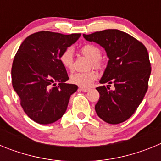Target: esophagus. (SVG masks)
<instances>
[{
    "label": "esophagus",
    "mask_w": 161,
    "mask_h": 161,
    "mask_svg": "<svg viewBox=\"0 0 161 161\" xmlns=\"http://www.w3.org/2000/svg\"><path fill=\"white\" fill-rule=\"evenodd\" d=\"M80 90H81L82 92H88V91H89V89H88V88L80 87Z\"/></svg>",
    "instance_id": "obj_1"
}]
</instances>
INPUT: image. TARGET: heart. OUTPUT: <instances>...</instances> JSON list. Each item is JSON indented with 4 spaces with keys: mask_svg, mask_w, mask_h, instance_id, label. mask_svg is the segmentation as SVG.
I'll use <instances>...</instances> for the list:
<instances>
[{
    "mask_svg": "<svg viewBox=\"0 0 161 161\" xmlns=\"http://www.w3.org/2000/svg\"><path fill=\"white\" fill-rule=\"evenodd\" d=\"M80 52L86 57L91 59L90 67L94 68H101L102 62L100 60L102 52L97 47L92 44H85L80 48ZM59 61L64 68L68 71H72L74 68L73 51L68 47L62 52L59 55ZM97 78V74L95 71H88L85 72H75L70 76V81L72 84L80 87H89Z\"/></svg>",
    "mask_w": 161,
    "mask_h": 161,
    "instance_id": "b5f03b06",
    "label": "heart"
}]
</instances>
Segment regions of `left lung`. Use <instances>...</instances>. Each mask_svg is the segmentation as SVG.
<instances>
[{"label": "left lung", "instance_id": "1", "mask_svg": "<svg viewBox=\"0 0 161 161\" xmlns=\"http://www.w3.org/2000/svg\"><path fill=\"white\" fill-rule=\"evenodd\" d=\"M99 44L109 58L100 80L107 86L97 88L100 97L95 106L98 117L109 124H119L131 117L148 88L151 64L147 48L131 35L119 30H105L83 35ZM112 83L115 89H109Z\"/></svg>", "mask_w": 161, "mask_h": 161}]
</instances>
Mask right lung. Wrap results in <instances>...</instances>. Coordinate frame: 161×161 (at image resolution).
Instances as JSON below:
<instances>
[{
	"instance_id": "1",
	"label": "right lung",
	"mask_w": 161,
	"mask_h": 161,
	"mask_svg": "<svg viewBox=\"0 0 161 161\" xmlns=\"http://www.w3.org/2000/svg\"><path fill=\"white\" fill-rule=\"evenodd\" d=\"M80 36L39 31L25 38L14 56L13 87L25 113L39 124L59 120L77 90V85L65 83L69 77L59 55Z\"/></svg>"
}]
</instances>
